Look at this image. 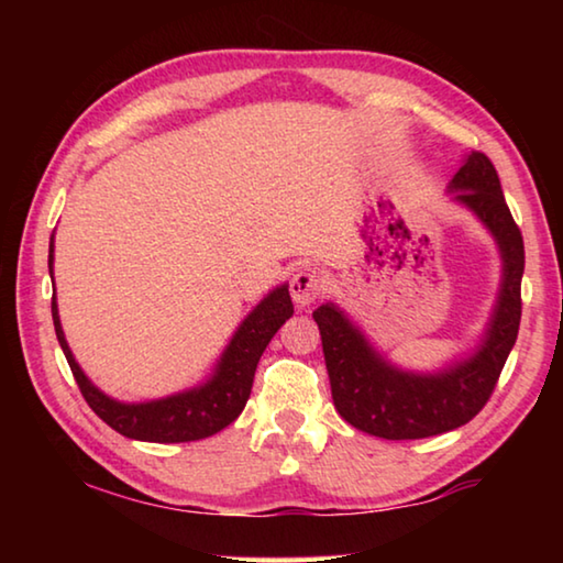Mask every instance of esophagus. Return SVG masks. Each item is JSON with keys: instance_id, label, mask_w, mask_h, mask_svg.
Here are the masks:
<instances>
[{"instance_id": "34e87169", "label": "esophagus", "mask_w": 563, "mask_h": 563, "mask_svg": "<svg viewBox=\"0 0 563 563\" xmlns=\"http://www.w3.org/2000/svg\"><path fill=\"white\" fill-rule=\"evenodd\" d=\"M322 290H325V278L316 268H300L292 275L290 295L298 308H308L310 302H316Z\"/></svg>"}]
</instances>
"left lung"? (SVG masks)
Masks as SVG:
<instances>
[{
    "instance_id": "1",
    "label": "left lung",
    "mask_w": 563,
    "mask_h": 563,
    "mask_svg": "<svg viewBox=\"0 0 563 563\" xmlns=\"http://www.w3.org/2000/svg\"><path fill=\"white\" fill-rule=\"evenodd\" d=\"M450 188L497 238L504 258L497 310L487 338L470 360L437 375L402 373L367 345L335 305H320L312 312L335 409L352 427L383 440H424L474 419L489 402L519 335L523 238L504 201L497 168L482 151H472Z\"/></svg>"
}]
</instances>
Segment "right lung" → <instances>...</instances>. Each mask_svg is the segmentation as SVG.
I'll return each mask as SVG.
<instances>
[{
	"label": "right lung",
	"mask_w": 563,
	"mask_h": 563,
	"mask_svg": "<svg viewBox=\"0 0 563 563\" xmlns=\"http://www.w3.org/2000/svg\"><path fill=\"white\" fill-rule=\"evenodd\" d=\"M54 263V235L49 241V275ZM292 316V300L288 285L275 288L251 316L243 320V325L231 340V345L218 362L216 375L206 385L188 389L166 399L144 405H123L117 399L99 393L89 383V377L76 365L69 345L64 340V330L56 310V295L52 298V318L56 340L64 350V357L69 362L71 375L79 385L87 405L97 412L111 430L141 442H196L206 440L216 432H221L233 419L243 412V407L251 397L255 367L263 350L268 347L275 332L280 330L285 320Z\"/></svg>",
	"instance_id": "right-lung-1"
}]
</instances>
